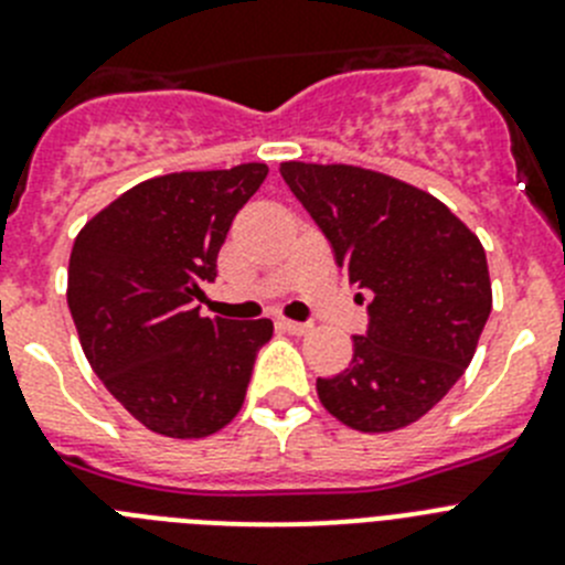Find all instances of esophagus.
Wrapping results in <instances>:
<instances>
[{
    "mask_svg": "<svg viewBox=\"0 0 565 565\" xmlns=\"http://www.w3.org/2000/svg\"><path fill=\"white\" fill-rule=\"evenodd\" d=\"M277 326L286 333H291V337H302V333L311 331V322H294V319H279Z\"/></svg>",
    "mask_w": 565,
    "mask_h": 565,
    "instance_id": "1",
    "label": "esophagus"
}]
</instances>
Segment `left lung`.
Listing matches in <instances>:
<instances>
[{
    "mask_svg": "<svg viewBox=\"0 0 565 565\" xmlns=\"http://www.w3.org/2000/svg\"><path fill=\"white\" fill-rule=\"evenodd\" d=\"M279 174L371 297L351 364L317 379L319 402L359 433L418 422L467 371L492 311L481 239L433 194L371 169L288 161Z\"/></svg>",
    "mask_w": 565,
    "mask_h": 565,
    "instance_id": "8db88e82",
    "label": "left lung"
}]
</instances>
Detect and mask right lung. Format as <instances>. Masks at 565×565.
Listing matches in <instances>:
<instances>
[{
    "instance_id": "obj_1",
    "label": "right lung",
    "mask_w": 565,
    "mask_h": 565,
    "mask_svg": "<svg viewBox=\"0 0 565 565\" xmlns=\"http://www.w3.org/2000/svg\"><path fill=\"white\" fill-rule=\"evenodd\" d=\"M266 163L152 178L98 212L70 254L67 306L84 356L143 427L203 438L243 407L271 319L203 317L234 214Z\"/></svg>"
}]
</instances>
